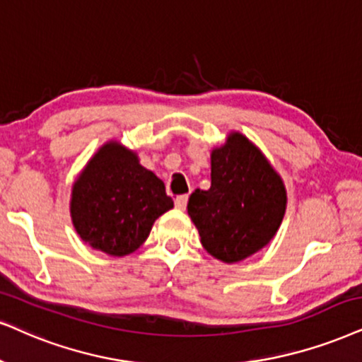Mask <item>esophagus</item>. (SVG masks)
<instances>
[{
    "label": "esophagus",
    "mask_w": 362,
    "mask_h": 362,
    "mask_svg": "<svg viewBox=\"0 0 362 362\" xmlns=\"http://www.w3.org/2000/svg\"><path fill=\"white\" fill-rule=\"evenodd\" d=\"M187 202H189V195H178L175 199V207L178 210H185Z\"/></svg>",
    "instance_id": "1"
}]
</instances>
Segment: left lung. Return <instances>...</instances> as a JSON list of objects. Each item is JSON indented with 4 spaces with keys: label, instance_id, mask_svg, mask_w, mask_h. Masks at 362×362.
Here are the masks:
<instances>
[{
    "label": "left lung",
    "instance_id": "obj_1",
    "mask_svg": "<svg viewBox=\"0 0 362 362\" xmlns=\"http://www.w3.org/2000/svg\"><path fill=\"white\" fill-rule=\"evenodd\" d=\"M210 163V189H197L187 209L204 249L234 264L276 235L286 214V187L264 153L239 132L212 150Z\"/></svg>",
    "mask_w": 362,
    "mask_h": 362
}]
</instances>
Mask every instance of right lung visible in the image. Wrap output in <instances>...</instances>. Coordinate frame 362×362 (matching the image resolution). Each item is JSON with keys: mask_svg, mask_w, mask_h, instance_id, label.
Segmentation results:
<instances>
[{"mask_svg": "<svg viewBox=\"0 0 362 362\" xmlns=\"http://www.w3.org/2000/svg\"><path fill=\"white\" fill-rule=\"evenodd\" d=\"M173 207L165 185L118 141L98 150L71 190L75 230L93 249L122 257L147 240L153 222Z\"/></svg>", "mask_w": 362, "mask_h": 362, "instance_id": "add662e5", "label": "right lung"}]
</instances>
